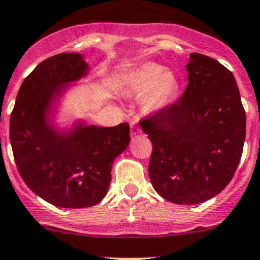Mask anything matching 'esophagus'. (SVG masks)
<instances>
[{
	"instance_id": "34e87169",
	"label": "esophagus",
	"mask_w": 260,
	"mask_h": 260,
	"mask_svg": "<svg viewBox=\"0 0 260 260\" xmlns=\"http://www.w3.org/2000/svg\"><path fill=\"white\" fill-rule=\"evenodd\" d=\"M141 133V129L140 126H139L138 124H135V122H131L130 124V135L131 136H136L138 134Z\"/></svg>"
}]
</instances>
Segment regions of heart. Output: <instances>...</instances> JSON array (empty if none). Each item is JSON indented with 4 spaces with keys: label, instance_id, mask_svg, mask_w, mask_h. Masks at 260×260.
Masks as SVG:
<instances>
[{
    "label": "heart",
    "instance_id": "b5f03b06",
    "mask_svg": "<svg viewBox=\"0 0 260 260\" xmlns=\"http://www.w3.org/2000/svg\"><path fill=\"white\" fill-rule=\"evenodd\" d=\"M179 91V81L171 69L156 63H143L130 71L121 83L125 96L141 97V107L148 115H155L169 106Z\"/></svg>",
    "mask_w": 260,
    "mask_h": 260
}]
</instances>
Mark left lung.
<instances>
[{
    "label": "left lung",
    "mask_w": 260,
    "mask_h": 260,
    "mask_svg": "<svg viewBox=\"0 0 260 260\" xmlns=\"http://www.w3.org/2000/svg\"><path fill=\"white\" fill-rule=\"evenodd\" d=\"M181 99L140 122L153 144L148 172L167 201L196 205L220 193L243 154L246 117L233 73L210 56L189 55Z\"/></svg>",
    "instance_id": "8db88e82"
}]
</instances>
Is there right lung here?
I'll return each mask as SVG.
<instances>
[{"instance_id": "add662e5", "label": "right lung", "mask_w": 260, "mask_h": 260, "mask_svg": "<svg viewBox=\"0 0 260 260\" xmlns=\"http://www.w3.org/2000/svg\"><path fill=\"white\" fill-rule=\"evenodd\" d=\"M88 72L82 54L45 59L22 82L10 119V141L20 176L35 194L66 209L102 201L112 163L130 141L126 122L102 127L78 120L69 129L54 124L60 97Z\"/></svg>"}]
</instances>
